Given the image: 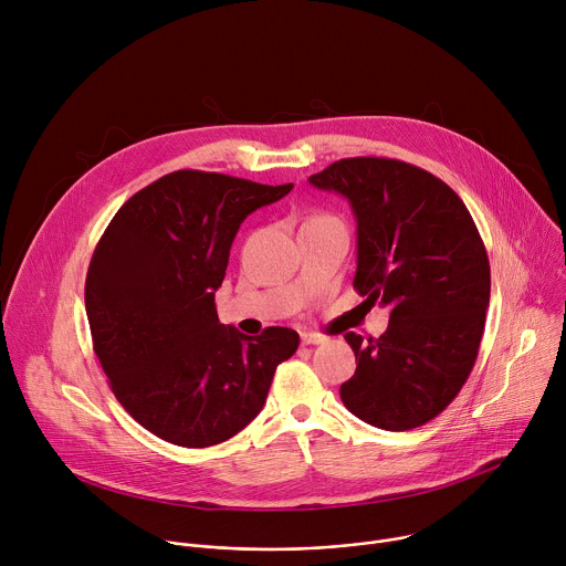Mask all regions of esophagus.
Listing matches in <instances>:
<instances>
[{
	"instance_id": "1",
	"label": "esophagus",
	"mask_w": 566,
	"mask_h": 566,
	"mask_svg": "<svg viewBox=\"0 0 566 566\" xmlns=\"http://www.w3.org/2000/svg\"><path fill=\"white\" fill-rule=\"evenodd\" d=\"M300 338H302V345H319V343H325V336H319L315 332H302Z\"/></svg>"
}]
</instances>
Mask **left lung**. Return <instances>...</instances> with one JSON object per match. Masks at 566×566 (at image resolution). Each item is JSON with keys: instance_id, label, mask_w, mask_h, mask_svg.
Wrapping results in <instances>:
<instances>
[{"instance_id": "obj_1", "label": "left lung", "mask_w": 566, "mask_h": 566, "mask_svg": "<svg viewBox=\"0 0 566 566\" xmlns=\"http://www.w3.org/2000/svg\"><path fill=\"white\" fill-rule=\"evenodd\" d=\"M308 184L349 201L354 289L389 308L380 338L345 336L358 363L340 385L345 408L380 430L419 428L450 406L476 360L491 302L486 247L457 192L402 160L343 158Z\"/></svg>"}]
</instances>
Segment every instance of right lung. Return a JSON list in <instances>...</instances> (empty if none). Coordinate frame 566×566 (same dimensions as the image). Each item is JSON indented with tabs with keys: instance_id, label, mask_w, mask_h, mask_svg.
<instances>
[{
	"instance_id": "right-lung-1",
	"label": "right lung",
	"mask_w": 566,
	"mask_h": 566,
	"mask_svg": "<svg viewBox=\"0 0 566 566\" xmlns=\"http://www.w3.org/2000/svg\"><path fill=\"white\" fill-rule=\"evenodd\" d=\"M291 188L179 170L125 201L101 237L85 284L94 352L120 406L158 439L208 448L234 437L295 354L293 329L249 338L214 306L241 221Z\"/></svg>"
}]
</instances>
